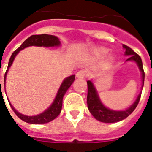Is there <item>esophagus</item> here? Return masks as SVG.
Segmentation results:
<instances>
[{"instance_id":"34e87169","label":"esophagus","mask_w":152,"mask_h":152,"mask_svg":"<svg viewBox=\"0 0 152 152\" xmlns=\"http://www.w3.org/2000/svg\"><path fill=\"white\" fill-rule=\"evenodd\" d=\"M85 76H86V72H85L84 70H80V71H79L78 72L76 73V77H77V78L82 79Z\"/></svg>"}]
</instances>
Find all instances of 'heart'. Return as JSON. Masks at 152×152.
I'll return each mask as SVG.
<instances>
[{
  "label": "heart",
  "instance_id": "obj_1",
  "mask_svg": "<svg viewBox=\"0 0 152 152\" xmlns=\"http://www.w3.org/2000/svg\"><path fill=\"white\" fill-rule=\"evenodd\" d=\"M109 52V50L106 47H96L92 50V57L94 58H102ZM112 61V56H109L108 58L103 63V66H107Z\"/></svg>",
  "mask_w": 152,
  "mask_h": 152
}]
</instances>
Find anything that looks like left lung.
<instances>
[{"instance_id":"8db88e82","label":"left lung","mask_w":152,"mask_h":152,"mask_svg":"<svg viewBox=\"0 0 152 152\" xmlns=\"http://www.w3.org/2000/svg\"><path fill=\"white\" fill-rule=\"evenodd\" d=\"M123 48L125 50L124 54L129 57L126 61H134L136 62L137 66L142 72V87L144 84V78H145V73H144L143 67H142V62L141 59V57L134 52L131 48H129L125 45H123ZM88 86V94H87V105L90 113L93 115V116L96 120L104 122V123H115L122 120H124L128 117L129 115L134 112V109L137 107V104L139 102L141 98V93L137 96L136 101L134 102V104L124 111H113L107 108L103 105L102 102L100 101L98 93L96 91L95 87L91 80L87 81Z\"/></svg>"}]
</instances>
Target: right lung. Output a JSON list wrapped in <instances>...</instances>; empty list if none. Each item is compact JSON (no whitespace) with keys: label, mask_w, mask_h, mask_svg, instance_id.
I'll list each match as a JSON object with an SVG mask.
<instances>
[{"label":"right lung","mask_w":152,"mask_h":152,"mask_svg":"<svg viewBox=\"0 0 152 152\" xmlns=\"http://www.w3.org/2000/svg\"><path fill=\"white\" fill-rule=\"evenodd\" d=\"M45 46V47H53V46H58L60 45V41L58 38L55 36L52 35H47V34H41V35H32L30 37H28L27 40H25L23 43L20 46L18 47L17 50H15L14 53H12L11 57L10 58L8 63V69L10 66H11L13 61L15 59V56L18 54V53L20 50H23L24 48H27L28 46ZM8 69L6 70L5 74V78H4V82L5 84V78H6V74L8 72ZM75 80V75L68 76L67 78L64 80L62 83V85L60 86L58 91L57 93V95L55 99L53 100V103L51 104L50 107L46 109L45 111L37 115L34 116H28L25 115L21 113L17 112L11 103L10 102V105L13 109V111L17 115L18 118H20L22 121H25L29 124H45L50 121H53L55 118L60 114L61 110H62V105H63V99L64 94H66V90L69 89L70 86H72L73 81ZM0 86H1V80H0Z\"/></svg>","instance_id":"add662e5"}]
</instances>
